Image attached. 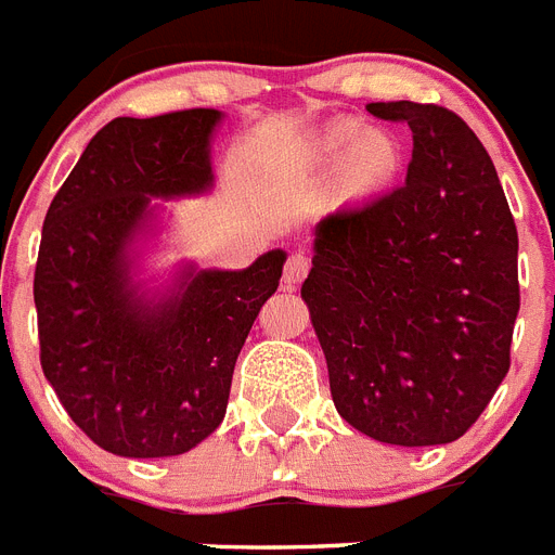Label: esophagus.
<instances>
[{
    "instance_id": "34e87169",
    "label": "esophagus",
    "mask_w": 555,
    "mask_h": 555,
    "mask_svg": "<svg viewBox=\"0 0 555 555\" xmlns=\"http://www.w3.org/2000/svg\"><path fill=\"white\" fill-rule=\"evenodd\" d=\"M310 270V259L305 254H291L287 256V264H285V285L287 287H296L301 279L308 276Z\"/></svg>"
}]
</instances>
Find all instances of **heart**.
Returning <instances> with one entry per match:
<instances>
[{"instance_id":"obj_1","label":"heart","mask_w":555,"mask_h":555,"mask_svg":"<svg viewBox=\"0 0 555 555\" xmlns=\"http://www.w3.org/2000/svg\"><path fill=\"white\" fill-rule=\"evenodd\" d=\"M305 162L313 173H331L336 202H371L402 176V151L390 133L362 130L356 121H333L310 139Z\"/></svg>"}]
</instances>
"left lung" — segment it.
<instances>
[{
	"mask_svg": "<svg viewBox=\"0 0 555 555\" xmlns=\"http://www.w3.org/2000/svg\"><path fill=\"white\" fill-rule=\"evenodd\" d=\"M367 111L413 130L408 179L324 216L301 299L348 425L385 444H448L511 371L519 233L462 116L418 102Z\"/></svg>",
	"mask_w": 555,
	"mask_h": 555,
	"instance_id": "obj_1",
	"label": "left lung"
}]
</instances>
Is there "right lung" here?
Here are the masks:
<instances>
[{"instance_id":"right-lung-1","label":"right lung","mask_w":555,"mask_h":555,"mask_svg":"<svg viewBox=\"0 0 555 555\" xmlns=\"http://www.w3.org/2000/svg\"><path fill=\"white\" fill-rule=\"evenodd\" d=\"M219 121L214 107L107 121L44 216L34 273L44 379L116 456H179L222 425L238 350L282 279L285 250H268L245 270L184 264L165 296L133 282L151 199L210 191Z\"/></svg>"}]
</instances>
